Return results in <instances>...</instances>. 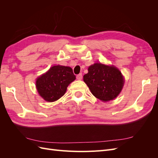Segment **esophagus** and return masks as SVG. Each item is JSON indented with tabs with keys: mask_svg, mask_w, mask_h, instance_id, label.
<instances>
[{
	"mask_svg": "<svg viewBox=\"0 0 158 158\" xmlns=\"http://www.w3.org/2000/svg\"><path fill=\"white\" fill-rule=\"evenodd\" d=\"M76 79L78 80H82V74H78L77 76H76Z\"/></svg>",
	"mask_w": 158,
	"mask_h": 158,
	"instance_id": "34e87169",
	"label": "esophagus"
}]
</instances>
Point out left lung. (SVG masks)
<instances>
[{"label": "left lung", "instance_id": "8db88e82", "mask_svg": "<svg viewBox=\"0 0 158 158\" xmlns=\"http://www.w3.org/2000/svg\"><path fill=\"white\" fill-rule=\"evenodd\" d=\"M88 70L84 81L95 98L102 102H109L118 96L125 80L117 68L98 63L89 66Z\"/></svg>", "mask_w": 158, "mask_h": 158}]
</instances>
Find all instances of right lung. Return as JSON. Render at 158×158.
Segmentation results:
<instances>
[{
    "label": "right lung",
    "mask_w": 158,
    "mask_h": 158,
    "mask_svg": "<svg viewBox=\"0 0 158 158\" xmlns=\"http://www.w3.org/2000/svg\"><path fill=\"white\" fill-rule=\"evenodd\" d=\"M76 79L69 66L56 65L36 80V88L40 96L46 102H53L64 95L68 85Z\"/></svg>",
    "instance_id": "1"
}]
</instances>
